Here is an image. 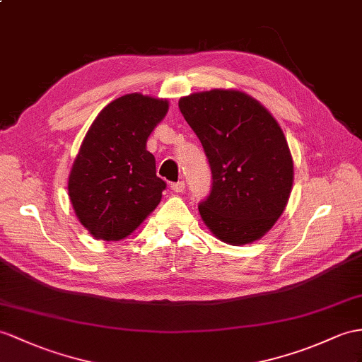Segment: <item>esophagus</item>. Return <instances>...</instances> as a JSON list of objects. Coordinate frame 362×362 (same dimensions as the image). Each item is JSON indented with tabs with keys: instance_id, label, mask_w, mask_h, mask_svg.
<instances>
[{
	"instance_id": "34e87169",
	"label": "esophagus",
	"mask_w": 362,
	"mask_h": 362,
	"mask_svg": "<svg viewBox=\"0 0 362 362\" xmlns=\"http://www.w3.org/2000/svg\"><path fill=\"white\" fill-rule=\"evenodd\" d=\"M184 189H186V182H184V181H178V182H172L170 184V190L173 193H182Z\"/></svg>"
}]
</instances>
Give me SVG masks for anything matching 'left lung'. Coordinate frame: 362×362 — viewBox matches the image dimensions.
I'll return each instance as SVG.
<instances>
[{
  "mask_svg": "<svg viewBox=\"0 0 362 362\" xmlns=\"http://www.w3.org/2000/svg\"><path fill=\"white\" fill-rule=\"evenodd\" d=\"M184 119L199 138L211 170L202 221L218 240L244 245L266 235L283 215L293 184V160L276 119L240 90L182 96Z\"/></svg>",
  "mask_w": 362,
  "mask_h": 362,
  "instance_id": "1",
  "label": "left lung"
}]
</instances>
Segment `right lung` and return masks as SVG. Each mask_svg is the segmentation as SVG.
<instances>
[{
    "label": "right lung",
    "instance_id": "add662e5",
    "mask_svg": "<svg viewBox=\"0 0 362 362\" xmlns=\"http://www.w3.org/2000/svg\"><path fill=\"white\" fill-rule=\"evenodd\" d=\"M169 101L119 96L98 113L69 175L75 215L96 240H124L160 204L165 182L146 143Z\"/></svg>",
    "mask_w": 362,
    "mask_h": 362
}]
</instances>
